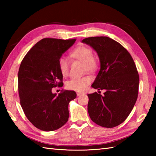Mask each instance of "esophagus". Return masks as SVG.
Returning a JSON list of instances; mask_svg holds the SVG:
<instances>
[{"mask_svg":"<svg viewBox=\"0 0 156 156\" xmlns=\"http://www.w3.org/2000/svg\"><path fill=\"white\" fill-rule=\"evenodd\" d=\"M82 94H84L83 92H77V96H78V97H80V96H81Z\"/></svg>","mask_w":156,"mask_h":156,"instance_id":"1","label":"esophagus"}]
</instances>
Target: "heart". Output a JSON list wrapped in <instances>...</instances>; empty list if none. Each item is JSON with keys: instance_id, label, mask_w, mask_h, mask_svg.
Instances as JSON below:
<instances>
[{"instance_id": "obj_1", "label": "heart", "mask_w": 156, "mask_h": 156, "mask_svg": "<svg viewBox=\"0 0 156 156\" xmlns=\"http://www.w3.org/2000/svg\"><path fill=\"white\" fill-rule=\"evenodd\" d=\"M70 55L84 63L85 70L93 72L98 67V58L92 55V49L88 46H78L71 52ZM58 66L61 74L64 76H67L69 68V59L66 56H61L58 60ZM91 81V78L88 76L72 78L67 82L66 87L70 90L81 92L90 84Z\"/></svg>"}]
</instances>
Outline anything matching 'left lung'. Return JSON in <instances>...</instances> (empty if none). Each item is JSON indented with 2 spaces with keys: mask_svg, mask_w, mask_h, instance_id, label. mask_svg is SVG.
Wrapping results in <instances>:
<instances>
[{
  "mask_svg": "<svg viewBox=\"0 0 156 156\" xmlns=\"http://www.w3.org/2000/svg\"><path fill=\"white\" fill-rule=\"evenodd\" d=\"M82 43L97 51L101 69L91 87L105 90L104 96L88 94L91 120L103 127L121 124L130 114L138 96L140 76L131 55L123 46L108 37L85 38Z\"/></svg>",
  "mask_w": 156,
  "mask_h": 156,
  "instance_id": "obj_1",
  "label": "left lung"
}]
</instances>
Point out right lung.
<instances>
[{"instance_id": "1", "label": "right lung", "mask_w": 156, "mask_h": 156, "mask_svg": "<svg viewBox=\"0 0 156 156\" xmlns=\"http://www.w3.org/2000/svg\"><path fill=\"white\" fill-rule=\"evenodd\" d=\"M76 40L42 39L27 52L20 65V103L28 120L40 130L55 131L68 120L69 102L76 98V93L64 90L57 95L52 93V88L63 84L58 60Z\"/></svg>"}]
</instances>
